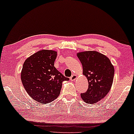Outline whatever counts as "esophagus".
<instances>
[{"instance_id": "1", "label": "esophagus", "mask_w": 134, "mask_h": 134, "mask_svg": "<svg viewBox=\"0 0 134 134\" xmlns=\"http://www.w3.org/2000/svg\"><path fill=\"white\" fill-rule=\"evenodd\" d=\"M76 79H77V76H76V75L73 74L72 76L70 77V80H72V81H74V80H76Z\"/></svg>"}]
</instances>
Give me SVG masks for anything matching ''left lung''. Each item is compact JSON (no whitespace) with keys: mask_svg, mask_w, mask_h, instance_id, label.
<instances>
[{"mask_svg":"<svg viewBox=\"0 0 134 134\" xmlns=\"http://www.w3.org/2000/svg\"><path fill=\"white\" fill-rule=\"evenodd\" d=\"M77 55L88 82L87 91L80 96L86 103L93 104L102 99L110 90L114 67L109 58L96 51L79 52Z\"/></svg>","mask_w":134,"mask_h":134,"instance_id":"8db88e82","label":"left lung"}]
</instances>
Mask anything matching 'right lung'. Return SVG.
I'll use <instances>...</instances> for the list:
<instances>
[{"instance_id":"add662e5","label":"right lung","mask_w":134,"mask_h":134,"mask_svg":"<svg viewBox=\"0 0 134 134\" xmlns=\"http://www.w3.org/2000/svg\"><path fill=\"white\" fill-rule=\"evenodd\" d=\"M57 52L41 50L25 60L21 78L29 95L42 104L50 103L59 96L62 82L68 80L54 66Z\"/></svg>"}]
</instances>
